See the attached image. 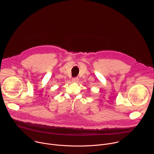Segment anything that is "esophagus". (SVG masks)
I'll use <instances>...</instances> for the list:
<instances>
[{"instance_id":"1","label":"esophagus","mask_w":154,"mask_h":154,"mask_svg":"<svg viewBox=\"0 0 154 154\" xmlns=\"http://www.w3.org/2000/svg\"><path fill=\"white\" fill-rule=\"evenodd\" d=\"M79 80L78 77H74L72 79V82H78V81Z\"/></svg>"}]
</instances>
